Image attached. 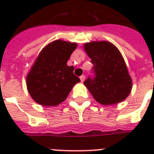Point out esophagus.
Listing matches in <instances>:
<instances>
[{"instance_id":"obj_1","label":"esophagus","mask_w":154,"mask_h":154,"mask_svg":"<svg viewBox=\"0 0 154 154\" xmlns=\"http://www.w3.org/2000/svg\"><path fill=\"white\" fill-rule=\"evenodd\" d=\"M80 79H81V82H84L85 79V77L84 75H82V76H81V77H80Z\"/></svg>"}]
</instances>
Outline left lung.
<instances>
[{
    "instance_id": "1",
    "label": "left lung",
    "mask_w": 154,
    "mask_h": 154,
    "mask_svg": "<svg viewBox=\"0 0 154 154\" xmlns=\"http://www.w3.org/2000/svg\"><path fill=\"white\" fill-rule=\"evenodd\" d=\"M84 49L91 58L95 73L84 85L97 101L103 105L122 102L132 89V79L122 53L111 42L85 43Z\"/></svg>"
}]
</instances>
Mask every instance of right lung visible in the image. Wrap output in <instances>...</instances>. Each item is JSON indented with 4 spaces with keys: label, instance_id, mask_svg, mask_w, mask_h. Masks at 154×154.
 <instances>
[{
    "label": "right lung",
    "instance_id": "obj_1",
    "mask_svg": "<svg viewBox=\"0 0 154 154\" xmlns=\"http://www.w3.org/2000/svg\"><path fill=\"white\" fill-rule=\"evenodd\" d=\"M77 43L56 40L40 52L26 77L30 96L43 106H57L67 98L72 88L80 82L73 66L67 61Z\"/></svg>",
    "mask_w": 154,
    "mask_h": 154
}]
</instances>
